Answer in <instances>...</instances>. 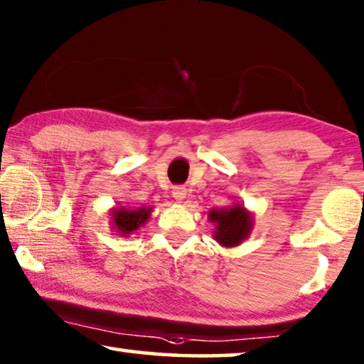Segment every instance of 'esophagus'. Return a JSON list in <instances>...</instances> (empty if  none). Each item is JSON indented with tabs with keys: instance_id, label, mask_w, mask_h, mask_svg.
I'll use <instances>...</instances> for the list:
<instances>
[{
	"instance_id": "obj_1",
	"label": "esophagus",
	"mask_w": 364,
	"mask_h": 364,
	"mask_svg": "<svg viewBox=\"0 0 364 364\" xmlns=\"http://www.w3.org/2000/svg\"><path fill=\"white\" fill-rule=\"evenodd\" d=\"M172 195L177 202H182V200L187 198V188L186 187H173Z\"/></svg>"
}]
</instances>
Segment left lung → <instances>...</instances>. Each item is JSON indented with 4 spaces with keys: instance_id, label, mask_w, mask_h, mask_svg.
Here are the masks:
<instances>
[{
    "instance_id": "obj_1",
    "label": "left lung",
    "mask_w": 364,
    "mask_h": 364,
    "mask_svg": "<svg viewBox=\"0 0 364 364\" xmlns=\"http://www.w3.org/2000/svg\"><path fill=\"white\" fill-rule=\"evenodd\" d=\"M208 220L215 225V241L225 247H235L243 243L251 235L252 223H255L252 213L241 203L210 210Z\"/></svg>"
}]
</instances>
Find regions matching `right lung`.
I'll list each match as a JSON object with an SVG mask.
<instances>
[{
    "label": "right lung",
    "mask_w": 364,
    "mask_h": 364,
    "mask_svg": "<svg viewBox=\"0 0 364 364\" xmlns=\"http://www.w3.org/2000/svg\"><path fill=\"white\" fill-rule=\"evenodd\" d=\"M151 207H113L109 218H112V228L119 236H129L133 231L139 230L146 225L151 217Z\"/></svg>",
    "instance_id": "1"
}]
</instances>
